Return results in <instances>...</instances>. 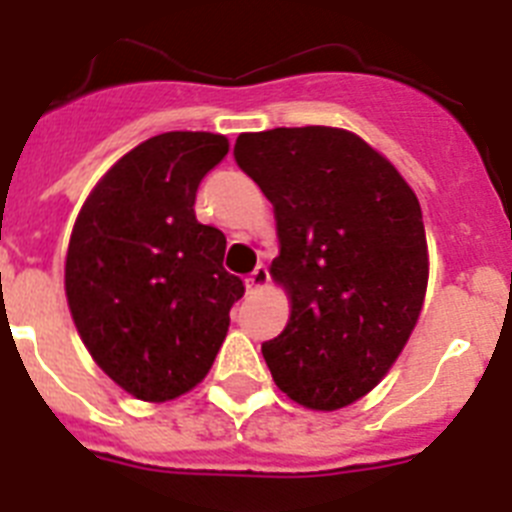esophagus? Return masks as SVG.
Masks as SVG:
<instances>
[{
  "label": "esophagus",
  "instance_id": "obj_1",
  "mask_svg": "<svg viewBox=\"0 0 512 512\" xmlns=\"http://www.w3.org/2000/svg\"><path fill=\"white\" fill-rule=\"evenodd\" d=\"M268 281H270L268 265L260 263L255 270H252V273H249L247 289H249V291H260V289H263V286H268Z\"/></svg>",
  "mask_w": 512,
  "mask_h": 512
}]
</instances>
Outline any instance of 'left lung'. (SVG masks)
I'll use <instances>...</instances> for the list:
<instances>
[{
  "label": "left lung",
  "mask_w": 512,
  "mask_h": 512,
  "mask_svg": "<svg viewBox=\"0 0 512 512\" xmlns=\"http://www.w3.org/2000/svg\"><path fill=\"white\" fill-rule=\"evenodd\" d=\"M234 158L276 210L270 273L291 294L289 325L263 343L270 375L307 409H343L385 377L422 312L419 200L393 163L336 127L247 132Z\"/></svg>",
  "instance_id": "1"
}]
</instances>
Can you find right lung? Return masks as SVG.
Here are the masks:
<instances>
[{
	"mask_svg": "<svg viewBox=\"0 0 512 512\" xmlns=\"http://www.w3.org/2000/svg\"><path fill=\"white\" fill-rule=\"evenodd\" d=\"M229 140L163 132L119 158L72 229L64 289L98 367L140 401H171L208 375L244 283L226 236L195 218L197 187Z\"/></svg>",
	"mask_w": 512,
	"mask_h": 512,
	"instance_id": "add662e5",
	"label": "right lung"
}]
</instances>
